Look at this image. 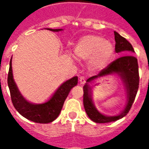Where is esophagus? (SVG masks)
<instances>
[{
    "instance_id": "obj_1",
    "label": "esophagus",
    "mask_w": 149,
    "mask_h": 149,
    "mask_svg": "<svg viewBox=\"0 0 149 149\" xmlns=\"http://www.w3.org/2000/svg\"><path fill=\"white\" fill-rule=\"evenodd\" d=\"M79 81H80L81 84H84L86 83V79H85V77L84 76H81L80 79H79Z\"/></svg>"
}]
</instances>
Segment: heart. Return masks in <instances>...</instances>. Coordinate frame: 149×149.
I'll list each match as a JSON object with an SVG mask.
<instances>
[{
	"label": "heart",
	"mask_w": 149,
	"mask_h": 149,
	"mask_svg": "<svg viewBox=\"0 0 149 149\" xmlns=\"http://www.w3.org/2000/svg\"><path fill=\"white\" fill-rule=\"evenodd\" d=\"M113 46L100 36L90 35L81 38L74 48V54L84 60L90 59L89 65L94 70L108 65L113 56Z\"/></svg>",
	"instance_id": "heart-1"
}]
</instances>
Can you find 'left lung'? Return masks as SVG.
<instances>
[{
  "mask_svg": "<svg viewBox=\"0 0 149 149\" xmlns=\"http://www.w3.org/2000/svg\"><path fill=\"white\" fill-rule=\"evenodd\" d=\"M114 35L116 41L115 51L116 53L122 52L123 54H131L134 52L131 44L125 38L122 37L116 31H114ZM113 73H118L123 81L127 93L128 102L125 109L120 114L115 117H107L99 113L94 106L91 98V88L90 84L96 79ZM139 83V67L137 59L132 55H125L121 56L112 62L107 67L101 70L98 74L87 79L86 83L84 86V106L89 119L96 123H108L123 118L125 116L127 115L132 107L137 93Z\"/></svg>",
  "mask_w": 149,
  "mask_h": 149,
  "instance_id": "left-lung-1",
  "label": "left lung"
}]
</instances>
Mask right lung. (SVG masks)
I'll return each mask as SVG.
<instances>
[{"mask_svg":"<svg viewBox=\"0 0 149 149\" xmlns=\"http://www.w3.org/2000/svg\"><path fill=\"white\" fill-rule=\"evenodd\" d=\"M54 32L62 31L63 29H50ZM8 86L13 104L17 111L26 119L36 123L46 124L53 122L58 117L71 89L77 84V77H73L61 84L54 94L45 103L35 104L27 101L20 93L14 81L12 68V58L10 62V68L7 78Z\"/></svg>","mask_w":149,"mask_h":149,"instance_id":"add662e5","label":"right lung"}]
</instances>
